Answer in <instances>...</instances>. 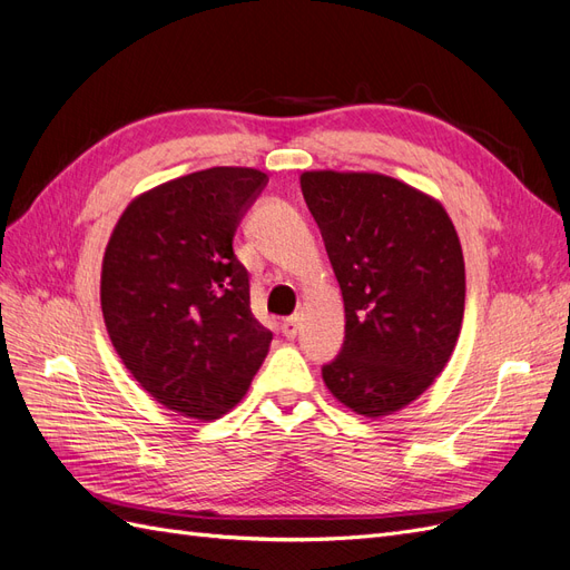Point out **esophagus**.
Returning a JSON list of instances; mask_svg holds the SVG:
<instances>
[{"instance_id":"esophagus-1","label":"esophagus","mask_w":570,"mask_h":570,"mask_svg":"<svg viewBox=\"0 0 570 570\" xmlns=\"http://www.w3.org/2000/svg\"><path fill=\"white\" fill-rule=\"evenodd\" d=\"M297 331H299V318L297 316H289L283 321V335L287 340H295L297 337Z\"/></svg>"}]
</instances>
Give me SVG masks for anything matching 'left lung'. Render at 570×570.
I'll list each match as a JSON object with an SVG mask.
<instances>
[{
	"instance_id": "obj_1",
	"label": "left lung",
	"mask_w": 570,
	"mask_h": 570,
	"mask_svg": "<svg viewBox=\"0 0 570 570\" xmlns=\"http://www.w3.org/2000/svg\"><path fill=\"white\" fill-rule=\"evenodd\" d=\"M344 299V344L323 366L337 402L390 416L435 383L463 321V252L444 206L383 174L304 170Z\"/></svg>"
}]
</instances>
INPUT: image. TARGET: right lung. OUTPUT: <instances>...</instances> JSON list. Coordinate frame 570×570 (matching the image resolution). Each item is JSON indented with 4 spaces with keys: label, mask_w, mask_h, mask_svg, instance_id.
<instances>
[{
    "label": "right lung",
    "mask_w": 570,
    "mask_h": 570,
    "mask_svg": "<svg viewBox=\"0 0 570 570\" xmlns=\"http://www.w3.org/2000/svg\"><path fill=\"white\" fill-rule=\"evenodd\" d=\"M266 174L216 166L135 197L101 262V314L116 354L154 400L214 421L247 394L273 333L249 306L239 218Z\"/></svg>",
    "instance_id": "add662e5"
}]
</instances>
